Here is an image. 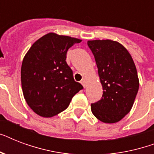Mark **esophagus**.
<instances>
[{
    "instance_id": "1",
    "label": "esophagus",
    "mask_w": 154,
    "mask_h": 154,
    "mask_svg": "<svg viewBox=\"0 0 154 154\" xmlns=\"http://www.w3.org/2000/svg\"><path fill=\"white\" fill-rule=\"evenodd\" d=\"M81 83H82V85L84 87L86 86V81H85V78H83V79L82 80V82H81Z\"/></svg>"
}]
</instances>
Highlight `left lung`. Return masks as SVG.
Instances as JSON below:
<instances>
[{"label": "left lung", "mask_w": 154, "mask_h": 154, "mask_svg": "<svg viewBox=\"0 0 154 154\" xmlns=\"http://www.w3.org/2000/svg\"><path fill=\"white\" fill-rule=\"evenodd\" d=\"M102 85L101 100L91 104L93 114L104 123L119 122L131 110L139 89L136 66L122 45L111 40L89 41Z\"/></svg>", "instance_id": "obj_1"}]
</instances>
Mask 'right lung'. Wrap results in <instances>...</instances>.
<instances>
[{
    "label": "right lung",
    "mask_w": 154,
    "mask_h": 154,
    "mask_svg": "<svg viewBox=\"0 0 154 154\" xmlns=\"http://www.w3.org/2000/svg\"><path fill=\"white\" fill-rule=\"evenodd\" d=\"M82 40L49 32L32 45L23 59L20 79L28 105L41 117H51L66 109L83 89L68 65V49Z\"/></svg>",
    "instance_id": "obj_1"
}]
</instances>
